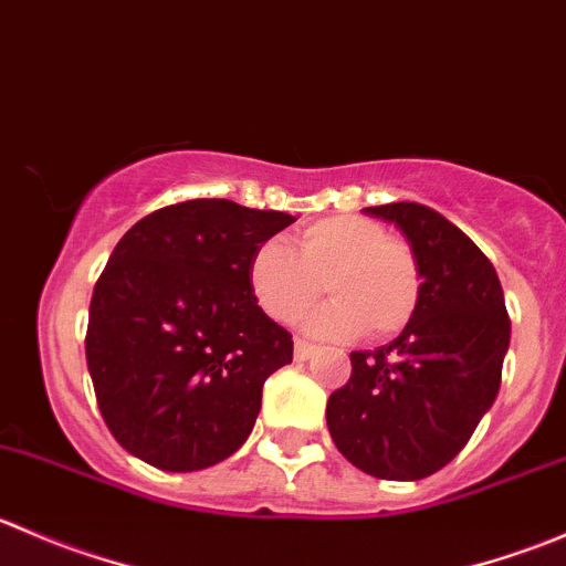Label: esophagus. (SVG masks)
Segmentation results:
<instances>
[{
  "mask_svg": "<svg viewBox=\"0 0 566 566\" xmlns=\"http://www.w3.org/2000/svg\"><path fill=\"white\" fill-rule=\"evenodd\" d=\"M293 356L298 358V361H306V358L315 356V345H310V342H304V339H295Z\"/></svg>",
  "mask_w": 566,
  "mask_h": 566,
  "instance_id": "1",
  "label": "esophagus"
}]
</instances>
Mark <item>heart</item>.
<instances>
[{"instance_id": "heart-1", "label": "heart", "mask_w": 566, "mask_h": 566, "mask_svg": "<svg viewBox=\"0 0 566 566\" xmlns=\"http://www.w3.org/2000/svg\"><path fill=\"white\" fill-rule=\"evenodd\" d=\"M325 293L334 301L306 319V334L375 339L399 334L419 310L421 271L413 249L364 216H328L293 235V251L262 243L249 262V287L276 323H295Z\"/></svg>"}]
</instances>
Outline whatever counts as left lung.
<instances>
[{
    "label": "left lung",
    "mask_w": 566,
    "mask_h": 566,
    "mask_svg": "<svg viewBox=\"0 0 566 566\" xmlns=\"http://www.w3.org/2000/svg\"><path fill=\"white\" fill-rule=\"evenodd\" d=\"M364 213L410 243L421 298L397 339L350 353V380L328 397L325 421L364 473L416 482L458 458L495 402L512 325L493 262L452 221L416 202Z\"/></svg>",
    "instance_id": "8db88e82"
}]
</instances>
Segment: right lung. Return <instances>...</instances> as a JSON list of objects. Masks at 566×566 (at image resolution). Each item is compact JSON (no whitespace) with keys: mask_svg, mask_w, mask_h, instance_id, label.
<instances>
[{"mask_svg":"<svg viewBox=\"0 0 566 566\" xmlns=\"http://www.w3.org/2000/svg\"><path fill=\"white\" fill-rule=\"evenodd\" d=\"M279 210L188 199L136 221L93 290L87 367L119 447L161 471H202L243 447L293 336L256 306L254 251Z\"/></svg>","mask_w":566,"mask_h":566,"instance_id":"1","label":"right lung"}]
</instances>
